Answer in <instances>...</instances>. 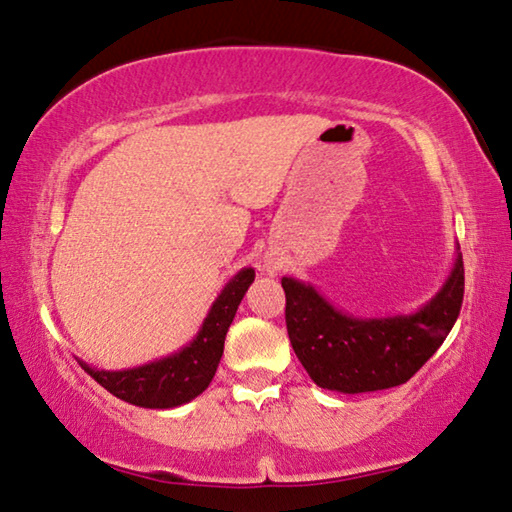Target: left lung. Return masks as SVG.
I'll return each mask as SVG.
<instances>
[{"label": "left lung", "mask_w": 512, "mask_h": 512, "mask_svg": "<svg viewBox=\"0 0 512 512\" xmlns=\"http://www.w3.org/2000/svg\"><path fill=\"white\" fill-rule=\"evenodd\" d=\"M463 257L427 305L413 314L359 318L336 309L296 277H282L293 352L316 386L336 393H372L406 384L447 334L463 305Z\"/></svg>", "instance_id": "8db88e82"}]
</instances>
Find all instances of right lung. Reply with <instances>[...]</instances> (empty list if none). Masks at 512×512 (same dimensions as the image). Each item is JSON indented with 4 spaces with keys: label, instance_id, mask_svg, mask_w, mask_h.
<instances>
[{
    "label": "right lung",
    "instance_id": "right-lung-1",
    "mask_svg": "<svg viewBox=\"0 0 512 512\" xmlns=\"http://www.w3.org/2000/svg\"><path fill=\"white\" fill-rule=\"evenodd\" d=\"M253 280V268H241L212 302L194 339L169 357L126 370H99L85 361L81 368L108 393L142 409H176L192 402L210 386L219 368L225 334Z\"/></svg>",
    "mask_w": 512,
    "mask_h": 512
}]
</instances>
